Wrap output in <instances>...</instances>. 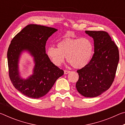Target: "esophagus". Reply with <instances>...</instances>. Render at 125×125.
Segmentation results:
<instances>
[{"label":"esophagus","mask_w":125,"mask_h":125,"mask_svg":"<svg viewBox=\"0 0 125 125\" xmlns=\"http://www.w3.org/2000/svg\"><path fill=\"white\" fill-rule=\"evenodd\" d=\"M71 72L69 71H64V74H68L70 73Z\"/></svg>","instance_id":"1"}]
</instances>
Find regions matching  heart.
<instances>
[{
	"instance_id": "1",
	"label": "heart",
	"mask_w": 125,
	"mask_h": 125,
	"mask_svg": "<svg viewBox=\"0 0 125 125\" xmlns=\"http://www.w3.org/2000/svg\"><path fill=\"white\" fill-rule=\"evenodd\" d=\"M94 52L93 42L88 37L65 38L57 43V48L51 46L47 54L56 66H60L65 57L69 64L76 69L85 67L92 58Z\"/></svg>"
}]
</instances>
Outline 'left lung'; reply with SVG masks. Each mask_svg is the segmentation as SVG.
Listing matches in <instances>:
<instances>
[{
    "label": "left lung",
    "instance_id": "1",
    "mask_svg": "<svg viewBox=\"0 0 125 125\" xmlns=\"http://www.w3.org/2000/svg\"><path fill=\"white\" fill-rule=\"evenodd\" d=\"M94 40V53L89 63L77 72L76 88L82 95L94 98L110 87L119 61L118 47L105 31H85Z\"/></svg>",
    "mask_w": 125,
    "mask_h": 125
}]
</instances>
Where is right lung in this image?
Returning a JSON list of instances; mask_svg holds the SVG:
<instances>
[{
    "label": "right lung",
    "mask_w": 125,
    "mask_h": 125,
    "mask_svg": "<svg viewBox=\"0 0 125 125\" xmlns=\"http://www.w3.org/2000/svg\"><path fill=\"white\" fill-rule=\"evenodd\" d=\"M58 30L35 24L28 25L11 41L7 57L10 79L17 90L27 97L38 99L45 96L64 71L55 65L46 53V43ZM26 52L33 58L34 65L32 75L22 78L19 70L22 53Z\"/></svg>",
    "instance_id": "right-lung-1"
}]
</instances>
